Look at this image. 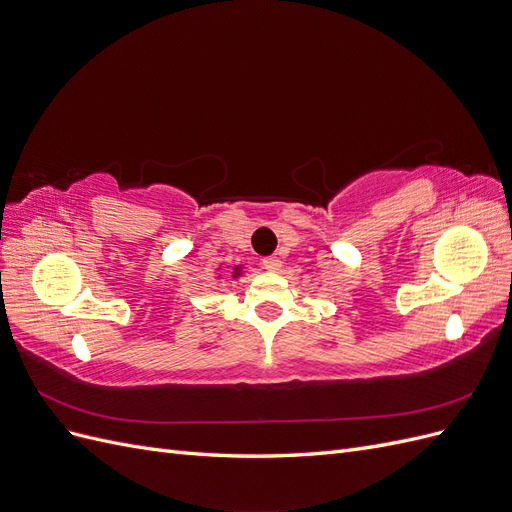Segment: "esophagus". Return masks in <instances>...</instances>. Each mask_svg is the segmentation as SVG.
<instances>
[{
  "label": "esophagus",
  "instance_id": "34e87169",
  "mask_svg": "<svg viewBox=\"0 0 512 512\" xmlns=\"http://www.w3.org/2000/svg\"><path fill=\"white\" fill-rule=\"evenodd\" d=\"M262 267H265L267 271H280L282 260L277 256H267V258H262Z\"/></svg>",
  "mask_w": 512,
  "mask_h": 512
}]
</instances>
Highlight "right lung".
Returning <instances> with one entry per match:
<instances>
[{
  "instance_id": "obj_1",
  "label": "right lung",
  "mask_w": 512,
  "mask_h": 512,
  "mask_svg": "<svg viewBox=\"0 0 512 512\" xmlns=\"http://www.w3.org/2000/svg\"><path fill=\"white\" fill-rule=\"evenodd\" d=\"M241 275V267H235V271H232V277H239Z\"/></svg>"
}]
</instances>
